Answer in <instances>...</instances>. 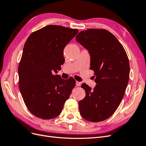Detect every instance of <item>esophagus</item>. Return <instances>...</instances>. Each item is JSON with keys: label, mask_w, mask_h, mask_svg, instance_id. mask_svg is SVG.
Instances as JSON below:
<instances>
[{"label": "esophagus", "mask_w": 146, "mask_h": 146, "mask_svg": "<svg viewBox=\"0 0 146 146\" xmlns=\"http://www.w3.org/2000/svg\"><path fill=\"white\" fill-rule=\"evenodd\" d=\"M76 85L77 86H80L82 85V83L81 82H76Z\"/></svg>", "instance_id": "34e87169"}]
</instances>
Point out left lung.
Returning <instances> with one entry per match:
<instances>
[{
	"label": "left lung",
	"mask_w": 146,
	"mask_h": 146,
	"mask_svg": "<svg viewBox=\"0 0 146 146\" xmlns=\"http://www.w3.org/2000/svg\"><path fill=\"white\" fill-rule=\"evenodd\" d=\"M76 40L89 52L97 84L93 89L85 83L82 85L86 96L79 101L80 114L90 122L104 121L116 111L124 95L130 75L129 58L120 42L107 30L82 31Z\"/></svg>",
	"instance_id": "1"
}]
</instances>
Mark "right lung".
Instances as JSON below:
<instances>
[{
	"label": "right lung",
	"instance_id": "1",
	"mask_svg": "<svg viewBox=\"0 0 146 146\" xmlns=\"http://www.w3.org/2000/svg\"><path fill=\"white\" fill-rule=\"evenodd\" d=\"M77 29L48 25L30 34L18 66L19 87L24 103L34 116L42 119L58 116L76 85L52 74L64 62L65 46Z\"/></svg>",
	"mask_w": 146,
	"mask_h": 146
}]
</instances>
